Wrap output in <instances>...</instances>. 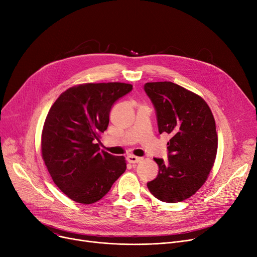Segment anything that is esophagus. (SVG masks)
<instances>
[{"label": "esophagus", "instance_id": "1", "mask_svg": "<svg viewBox=\"0 0 257 257\" xmlns=\"http://www.w3.org/2000/svg\"><path fill=\"white\" fill-rule=\"evenodd\" d=\"M143 158L142 157H138L136 155H128L127 156V161L130 164H138L140 161H142Z\"/></svg>", "mask_w": 257, "mask_h": 257}]
</instances>
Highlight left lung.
I'll list each match as a JSON object with an SVG mask.
<instances>
[{
	"mask_svg": "<svg viewBox=\"0 0 257 257\" xmlns=\"http://www.w3.org/2000/svg\"><path fill=\"white\" fill-rule=\"evenodd\" d=\"M144 87L156 109L159 133L171 136L169 159L154 158L158 175L147 186L160 201L181 202L204 184L213 167L218 150L214 117L203 99L178 84L164 81Z\"/></svg>",
	"mask_w": 257,
	"mask_h": 257,
	"instance_id": "obj_1",
	"label": "left lung"
}]
</instances>
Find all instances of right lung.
Returning a JSON list of instances; mask_svg holds the SVG:
<instances>
[{"mask_svg": "<svg viewBox=\"0 0 257 257\" xmlns=\"http://www.w3.org/2000/svg\"><path fill=\"white\" fill-rule=\"evenodd\" d=\"M120 82L85 83L54 102L42 132V155L59 190L78 203L102 199L126 170L124 156L100 152L97 141L108 127L113 103L131 91Z\"/></svg>", "mask_w": 257, "mask_h": 257, "instance_id": "obj_1", "label": "right lung"}]
</instances>
